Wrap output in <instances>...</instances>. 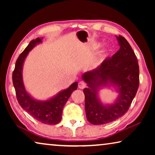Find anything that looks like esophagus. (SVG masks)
I'll return each mask as SVG.
<instances>
[{
  "label": "esophagus",
  "instance_id": "1",
  "mask_svg": "<svg viewBox=\"0 0 155 155\" xmlns=\"http://www.w3.org/2000/svg\"><path fill=\"white\" fill-rule=\"evenodd\" d=\"M78 88L83 90V89H84L86 87V83L84 82V81H81V82L78 83Z\"/></svg>",
  "mask_w": 155,
  "mask_h": 155
}]
</instances>
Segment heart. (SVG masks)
I'll use <instances>...</instances> for the list:
<instances>
[{"label":"heart","mask_w":155,"mask_h":155,"mask_svg":"<svg viewBox=\"0 0 155 155\" xmlns=\"http://www.w3.org/2000/svg\"><path fill=\"white\" fill-rule=\"evenodd\" d=\"M98 46H101V44H98Z\"/></svg>","instance_id":"1"}]
</instances>
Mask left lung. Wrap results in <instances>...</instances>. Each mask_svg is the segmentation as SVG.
Masks as SVG:
<instances>
[{"instance_id":"1","label":"left lung","mask_w":155,"mask_h":155,"mask_svg":"<svg viewBox=\"0 0 155 155\" xmlns=\"http://www.w3.org/2000/svg\"><path fill=\"white\" fill-rule=\"evenodd\" d=\"M116 38L119 51L81 77L87 85L83 90L86 117L92 124H108L124 115L139 87L140 70L137 57L124 37L119 35ZM104 87H114L119 94L113 104H103L99 99V91Z\"/></svg>"}]
</instances>
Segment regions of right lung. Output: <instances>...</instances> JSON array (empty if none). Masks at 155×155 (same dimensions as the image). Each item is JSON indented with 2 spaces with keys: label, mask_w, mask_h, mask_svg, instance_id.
Masks as SVG:
<instances>
[{
  "label": "right lung",
  "mask_w": 155,
  "mask_h": 155,
  "mask_svg": "<svg viewBox=\"0 0 155 155\" xmlns=\"http://www.w3.org/2000/svg\"><path fill=\"white\" fill-rule=\"evenodd\" d=\"M42 38L30 41L27 48L18 57L13 72L12 79L18 103L28 114L43 124H57L61 120L62 111L65 104L77 89L78 83H73L69 87L61 90L55 96L46 101H38L31 96L26 90L22 78L23 65L28 52L36 45L42 42Z\"/></svg>",
  "instance_id": "right-lung-1"
}]
</instances>
